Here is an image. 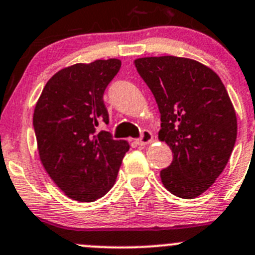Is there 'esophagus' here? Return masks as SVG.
Listing matches in <instances>:
<instances>
[{
    "mask_svg": "<svg viewBox=\"0 0 255 255\" xmlns=\"http://www.w3.org/2000/svg\"><path fill=\"white\" fill-rule=\"evenodd\" d=\"M152 141H153V135H152V133L149 132V130H143L141 137L137 139V144H138V146H146V144L151 143Z\"/></svg>",
    "mask_w": 255,
    "mask_h": 255,
    "instance_id": "1",
    "label": "esophagus"
}]
</instances>
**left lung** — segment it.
<instances>
[{
	"label": "left lung",
	"mask_w": 255,
	"mask_h": 255,
	"mask_svg": "<svg viewBox=\"0 0 255 255\" xmlns=\"http://www.w3.org/2000/svg\"><path fill=\"white\" fill-rule=\"evenodd\" d=\"M161 113L158 139L172 149L163 186L182 199L205 192L224 171L237 141V114L218 74L178 56L134 60Z\"/></svg>",
	"instance_id": "left-lung-1"
}]
</instances>
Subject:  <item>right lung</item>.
I'll list each match as a JSON object with an SVG mask.
<instances>
[{
  "mask_svg": "<svg viewBox=\"0 0 255 255\" xmlns=\"http://www.w3.org/2000/svg\"><path fill=\"white\" fill-rule=\"evenodd\" d=\"M121 60L74 64L54 74L34 111L37 151L45 171L68 197L92 203L116 182L127 141L95 129L109 122L103 94Z\"/></svg>",
  "mask_w": 255,
  "mask_h": 255,
  "instance_id": "obj_1",
  "label": "right lung"
}]
</instances>
